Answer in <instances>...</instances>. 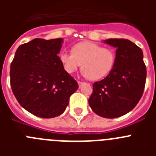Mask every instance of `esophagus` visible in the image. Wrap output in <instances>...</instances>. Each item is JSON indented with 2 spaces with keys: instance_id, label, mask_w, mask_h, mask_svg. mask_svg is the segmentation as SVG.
<instances>
[{
  "instance_id": "obj_1",
  "label": "esophagus",
  "mask_w": 156,
  "mask_h": 156,
  "mask_svg": "<svg viewBox=\"0 0 156 156\" xmlns=\"http://www.w3.org/2000/svg\"><path fill=\"white\" fill-rule=\"evenodd\" d=\"M77 83H78V84H79L80 87L81 85H82L83 83V82H82V81H77Z\"/></svg>"
}]
</instances>
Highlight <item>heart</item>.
I'll return each instance as SVG.
<instances>
[{"label": "heart", "instance_id": "heart-1", "mask_svg": "<svg viewBox=\"0 0 156 156\" xmlns=\"http://www.w3.org/2000/svg\"><path fill=\"white\" fill-rule=\"evenodd\" d=\"M72 53L63 51L59 58L63 68L68 73H75L82 64L83 75L89 80L101 79L110 73L115 61V54L112 48L83 41L73 46Z\"/></svg>", "mask_w": 156, "mask_h": 156}]
</instances>
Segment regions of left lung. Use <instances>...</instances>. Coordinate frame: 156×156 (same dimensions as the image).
<instances>
[{"mask_svg": "<svg viewBox=\"0 0 156 156\" xmlns=\"http://www.w3.org/2000/svg\"><path fill=\"white\" fill-rule=\"evenodd\" d=\"M105 42L116 48L115 64L105 78L94 83L88 102L97 115L113 119L137 105L144 92L147 71L142 50L134 43L115 38Z\"/></svg>", "mask_w": 156, "mask_h": 156, "instance_id": "8db88e82", "label": "left lung"}]
</instances>
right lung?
Segmentation results:
<instances>
[{
  "instance_id": "right-lung-1",
  "label": "right lung",
  "mask_w": 156,
  "mask_h": 156,
  "mask_svg": "<svg viewBox=\"0 0 156 156\" xmlns=\"http://www.w3.org/2000/svg\"><path fill=\"white\" fill-rule=\"evenodd\" d=\"M62 38H36L20 45L11 63L10 83L15 97L29 112L54 118L64 112L78 89L58 56Z\"/></svg>"
}]
</instances>
